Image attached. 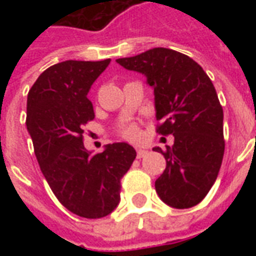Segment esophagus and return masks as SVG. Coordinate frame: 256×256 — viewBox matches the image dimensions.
<instances>
[{"label":"esophagus","instance_id":"34e87169","mask_svg":"<svg viewBox=\"0 0 256 256\" xmlns=\"http://www.w3.org/2000/svg\"><path fill=\"white\" fill-rule=\"evenodd\" d=\"M148 154V150H137V158L138 159H141V158H144L145 155Z\"/></svg>","mask_w":256,"mask_h":256}]
</instances>
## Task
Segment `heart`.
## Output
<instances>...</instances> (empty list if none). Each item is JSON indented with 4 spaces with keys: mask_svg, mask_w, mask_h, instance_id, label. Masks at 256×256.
I'll return each mask as SVG.
<instances>
[{
    "mask_svg": "<svg viewBox=\"0 0 256 256\" xmlns=\"http://www.w3.org/2000/svg\"><path fill=\"white\" fill-rule=\"evenodd\" d=\"M120 134H122L124 138L136 141V140L140 138L141 132H140L138 126H137L136 123H128V124H124V126L120 128Z\"/></svg>",
    "mask_w": 256,
    "mask_h": 256,
    "instance_id": "b5f03b06",
    "label": "heart"
}]
</instances>
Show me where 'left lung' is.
Listing matches in <instances>:
<instances>
[{
    "label": "left lung",
    "mask_w": 256,
    "mask_h": 256,
    "mask_svg": "<svg viewBox=\"0 0 256 256\" xmlns=\"http://www.w3.org/2000/svg\"><path fill=\"white\" fill-rule=\"evenodd\" d=\"M116 63L146 76L155 94L158 133L174 136L166 168L156 180L159 198L174 208L198 204L218 177L224 152V111L208 75L186 54L154 48Z\"/></svg>",
    "instance_id": "left-lung-1"
}]
</instances>
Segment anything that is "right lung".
Segmentation results:
<instances>
[{"mask_svg": "<svg viewBox=\"0 0 256 256\" xmlns=\"http://www.w3.org/2000/svg\"><path fill=\"white\" fill-rule=\"evenodd\" d=\"M111 63L67 60L38 76L27 96V130L44 177L71 212L96 220L120 200V180L136 159L128 142L106 145L93 155L84 145V126L94 119L92 84Z\"/></svg>", "mask_w": 256, "mask_h": 256, "instance_id": "obj_1", "label": "right lung"}]
</instances>
